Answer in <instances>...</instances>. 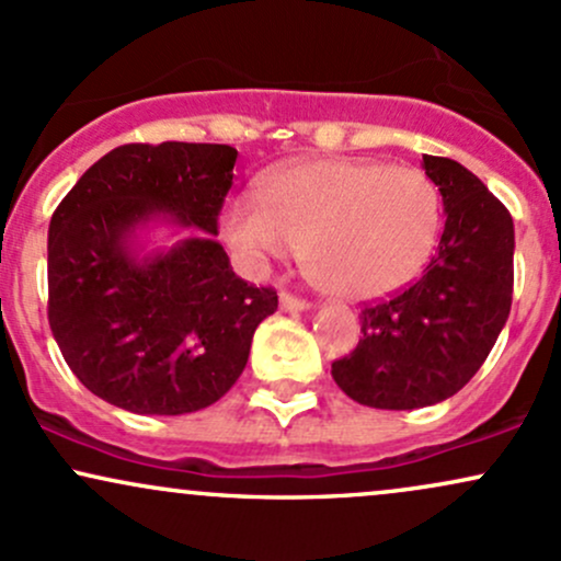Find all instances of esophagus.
Here are the masks:
<instances>
[{"label": "esophagus", "mask_w": 561, "mask_h": 561, "mask_svg": "<svg viewBox=\"0 0 561 561\" xmlns=\"http://www.w3.org/2000/svg\"><path fill=\"white\" fill-rule=\"evenodd\" d=\"M279 306H282V311H308V300H302V298H295V295H289V293H282L279 295Z\"/></svg>", "instance_id": "esophagus-1"}]
</instances>
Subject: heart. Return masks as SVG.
Wrapping results in <instances>:
<instances>
[{"mask_svg":"<svg viewBox=\"0 0 561 561\" xmlns=\"http://www.w3.org/2000/svg\"><path fill=\"white\" fill-rule=\"evenodd\" d=\"M221 227L250 272L308 247L317 285L364 302L392 295L424 266L440 227V197L411 165L308 158L274 171L263 192L231 197Z\"/></svg>","mask_w":561,"mask_h":561,"instance_id":"obj_1","label":"heart"}]
</instances>
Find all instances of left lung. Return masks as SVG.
Here are the masks:
<instances>
[{
  "instance_id": "1",
  "label": "left lung",
  "mask_w": 561,
  "mask_h": 561,
  "mask_svg": "<svg viewBox=\"0 0 561 561\" xmlns=\"http://www.w3.org/2000/svg\"><path fill=\"white\" fill-rule=\"evenodd\" d=\"M446 210L422 279L366 306L356 351L332 364L337 388L371 409L446 401L478 375L512 308L514 221L488 186L450 158L422 156Z\"/></svg>"
}]
</instances>
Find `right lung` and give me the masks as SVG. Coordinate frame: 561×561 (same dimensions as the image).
Listing matches in <instances>:
<instances>
[{"instance_id":"add662e5","label":"right lung","mask_w":561,"mask_h":561,"mask_svg":"<svg viewBox=\"0 0 561 561\" xmlns=\"http://www.w3.org/2000/svg\"><path fill=\"white\" fill-rule=\"evenodd\" d=\"M229 145H124L100 158L49 221V327L79 382L131 414L216 403L242 375L276 293L231 272L216 242L234 179ZM183 237L147 251L144 234Z\"/></svg>"}]
</instances>
